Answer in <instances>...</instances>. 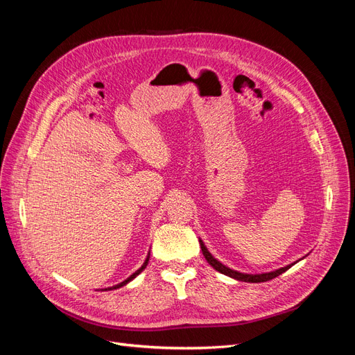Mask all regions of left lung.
Wrapping results in <instances>:
<instances>
[{"mask_svg":"<svg viewBox=\"0 0 355 355\" xmlns=\"http://www.w3.org/2000/svg\"><path fill=\"white\" fill-rule=\"evenodd\" d=\"M200 245H201V252L204 254V257H206V261L214 268V270L219 271L220 274H225L228 275L231 278H235V280H240V282H245V283H263V282H270L272 280V278L282 275L283 272H286L290 266H293L295 263H290L284 268H280V270H275V271H271V272H265V274H243V272H239V271H234L231 270V268L225 266L223 263H220L218 259H214V257L211 256V253L207 250V247L204 245V243L200 240Z\"/></svg>","mask_w":355,"mask_h":355,"instance_id":"8db88e82","label":"left lung"}]
</instances>
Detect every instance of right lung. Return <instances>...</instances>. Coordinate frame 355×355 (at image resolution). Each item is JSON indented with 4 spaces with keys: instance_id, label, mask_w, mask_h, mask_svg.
Instances as JSON below:
<instances>
[{
    "instance_id": "1",
    "label": "right lung",
    "mask_w": 355,
    "mask_h": 355,
    "mask_svg": "<svg viewBox=\"0 0 355 355\" xmlns=\"http://www.w3.org/2000/svg\"><path fill=\"white\" fill-rule=\"evenodd\" d=\"M148 261H149V253H148V257H146V261L144 262V265L141 266V268H139V270L135 272V274H132L130 277H128L127 278V280H124L123 283H120V284H116V286H112V287H108V288H105V290H112V288H118V287H123V286H125L127 283H130L132 280H133V278H136V275H139V274H141L144 270H145V268H146V265H148Z\"/></svg>"
}]
</instances>
